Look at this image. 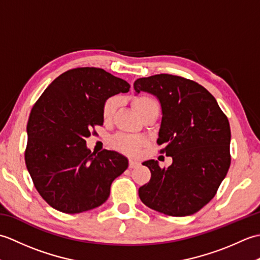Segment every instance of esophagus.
<instances>
[{"label":"esophagus","instance_id":"34e87169","mask_svg":"<svg viewBox=\"0 0 260 260\" xmlns=\"http://www.w3.org/2000/svg\"><path fill=\"white\" fill-rule=\"evenodd\" d=\"M140 165V162L136 159H129V169H135Z\"/></svg>","mask_w":260,"mask_h":260}]
</instances>
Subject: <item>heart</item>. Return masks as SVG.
Listing matches in <instances>:
<instances>
[{
  "instance_id": "b5f03b06",
  "label": "heart",
  "mask_w": 260,
  "mask_h": 260,
  "mask_svg": "<svg viewBox=\"0 0 260 260\" xmlns=\"http://www.w3.org/2000/svg\"><path fill=\"white\" fill-rule=\"evenodd\" d=\"M118 103L119 101L117 97L109 98L108 101L105 103L103 107V118L106 123H108V121L113 119L114 115L116 113V109L118 107ZM132 104H133V107L135 108L136 112L141 115V117H143L145 114L150 113L151 110L158 108V105L155 99L146 95L137 96L133 98ZM143 144H144V140L137 136L117 135L113 139L114 147L124 153L134 154L137 152V150H139L140 147L143 146Z\"/></svg>"
}]
</instances>
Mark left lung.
Here are the masks:
<instances>
[{"instance_id":"8db88e82","label":"left lung","mask_w":260,"mask_h":260,"mask_svg":"<svg viewBox=\"0 0 260 260\" xmlns=\"http://www.w3.org/2000/svg\"><path fill=\"white\" fill-rule=\"evenodd\" d=\"M136 95L145 91L161 105L157 143L173 159L161 169L143 162L151 180L139 189L146 207L173 217L199 211L211 200L230 167V125L215 98L197 82L161 74L134 82Z\"/></svg>"}]
</instances>
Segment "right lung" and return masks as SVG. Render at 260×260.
<instances>
[{
    "label": "right lung",
    "instance_id": "add662e5",
    "mask_svg": "<svg viewBox=\"0 0 260 260\" xmlns=\"http://www.w3.org/2000/svg\"><path fill=\"white\" fill-rule=\"evenodd\" d=\"M131 85L101 68L66 71L48 86L26 125L25 164L36 189L50 206L80 213L107 200L113 181L128 168L116 151L91 153L86 139L103 125L108 98Z\"/></svg>",
    "mask_w": 260,
    "mask_h": 260
}]
</instances>
